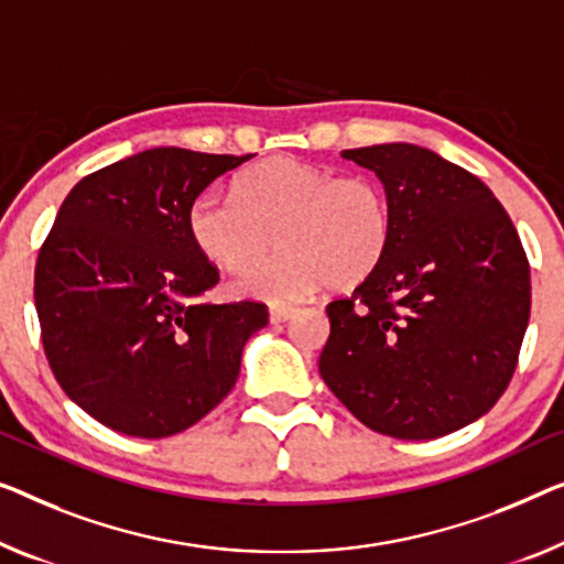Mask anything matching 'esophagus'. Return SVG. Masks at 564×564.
I'll return each mask as SVG.
<instances>
[{
  "label": "esophagus",
  "instance_id": "1",
  "mask_svg": "<svg viewBox=\"0 0 564 564\" xmlns=\"http://www.w3.org/2000/svg\"><path fill=\"white\" fill-rule=\"evenodd\" d=\"M293 314H296V308H291V306H273L271 308V322L273 324H283V322H289Z\"/></svg>",
  "mask_w": 564,
  "mask_h": 564
}]
</instances>
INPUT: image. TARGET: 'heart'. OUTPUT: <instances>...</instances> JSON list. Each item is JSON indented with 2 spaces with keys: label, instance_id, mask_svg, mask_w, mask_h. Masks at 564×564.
I'll return each mask as SVG.
<instances>
[{
  "label": "heart",
  "instance_id": "heart-1",
  "mask_svg": "<svg viewBox=\"0 0 564 564\" xmlns=\"http://www.w3.org/2000/svg\"><path fill=\"white\" fill-rule=\"evenodd\" d=\"M187 228L197 250L225 271L254 262L279 237L284 250L235 279V291L268 304H296L329 283L351 289L390 253L394 223L382 182L334 174L296 156L258 162L235 180V197L202 192Z\"/></svg>",
  "mask_w": 564,
  "mask_h": 564
}]
</instances>
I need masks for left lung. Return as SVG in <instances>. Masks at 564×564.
<instances>
[{
    "instance_id": "left-lung-1",
    "label": "left lung",
    "mask_w": 564,
    "mask_h": 564,
    "mask_svg": "<svg viewBox=\"0 0 564 564\" xmlns=\"http://www.w3.org/2000/svg\"><path fill=\"white\" fill-rule=\"evenodd\" d=\"M390 197L384 263L326 306L318 372L351 415L431 441L497 405L517 369L532 281L519 232L486 184L415 144L341 151Z\"/></svg>"
}]
</instances>
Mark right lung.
Here are the masks:
<instances>
[{
  "label": "right lung",
  "mask_w": 564,
  "mask_h": 564,
  "mask_svg": "<svg viewBox=\"0 0 564 564\" xmlns=\"http://www.w3.org/2000/svg\"><path fill=\"white\" fill-rule=\"evenodd\" d=\"M248 159L147 149L83 176L57 209L35 265L42 347L67 398L111 431H187L268 324L258 301H202L220 273L187 228L202 189Z\"/></svg>",
  "instance_id": "obj_1"
}]
</instances>
